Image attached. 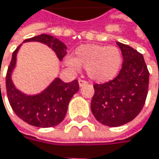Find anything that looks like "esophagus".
I'll list each match as a JSON object with an SVG mask.
<instances>
[{"label": "esophagus", "mask_w": 159, "mask_h": 159, "mask_svg": "<svg viewBox=\"0 0 159 159\" xmlns=\"http://www.w3.org/2000/svg\"><path fill=\"white\" fill-rule=\"evenodd\" d=\"M87 84V82H86L85 80L79 79V85H80V86H83V85H84V84Z\"/></svg>", "instance_id": "34e87169"}]
</instances>
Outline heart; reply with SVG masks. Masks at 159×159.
Listing matches in <instances>:
<instances>
[{
	"instance_id": "heart-1",
	"label": "heart",
	"mask_w": 159,
	"mask_h": 159,
	"mask_svg": "<svg viewBox=\"0 0 159 159\" xmlns=\"http://www.w3.org/2000/svg\"><path fill=\"white\" fill-rule=\"evenodd\" d=\"M67 62L73 68L81 66L86 69L91 79L103 83L114 78L119 73L122 56L115 46L86 44L80 46L75 50V58L69 59Z\"/></svg>"
}]
</instances>
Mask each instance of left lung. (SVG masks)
Returning a JSON list of instances; mask_svg holds the SVG:
<instances>
[{
    "instance_id": "8db88e82",
    "label": "left lung",
    "mask_w": 159,
    "mask_h": 159,
    "mask_svg": "<svg viewBox=\"0 0 159 159\" xmlns=\"http://www.w3.org/2000/svg\"><path fill=\"white\" fill-rule=\"evenodd\" d=\"M123 62L119 75L104 84H95L91 111L100 123L117 127L133 120L142 111L148 93L149 72L143 56L117 42Z\"/></svg>"
}]
</instances>
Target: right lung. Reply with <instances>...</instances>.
<instances>
[{"label": "right lung", "mask_w": 159, "mask_h": 159, "mask_svg": "<svg viewBox=\"0 0 159 159\" xmlns=\"http://www.w3.org/2000/svg\"><path fill=\"white\" fill-rule=\"evenodd\" d=\"M27 41H39L48 45L55 51L60 61L67 53V48L62 42L47 34L24 40V42ZM20 46L13 52L6 74V92L9 103L16 115L30 125L43 128L56 126L63 120L71 98L79 90L78 81L74 80L70 83H64L60 78H56L47 89L39 95L27 96L21 93L15 87L11 78Z\"/></svg>", "instance_id": "add662e5"}]
</instances>
